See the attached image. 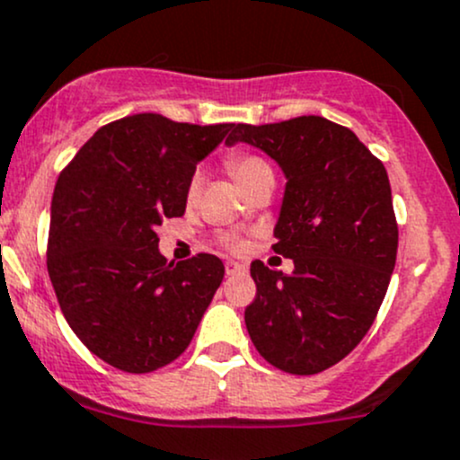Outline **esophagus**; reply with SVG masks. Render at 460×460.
<instances>
[{"label": "esophagus", "mask_w": 460, "mask_h": 460, "mask_svg": "<svg viewBox=\"0 0 460 460\" xmlns=\"http://www.w3.org/2000/svg\"><path fill=\"white\" fill-rule=\"evenodd\" d=\"M225 271H226V276H240V273H244V264L229 260V262L225 264Z\"/></svg>", "instance_id": "esophagus-1"}]
</instances>
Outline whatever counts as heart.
Wrapping results in <instances>:
<instances>
[{
	"mask_svg": "<svg viewBox=\"0 0 460 460\" xmlns=\"http://www.w3.org/2000/svg\"><path fill=\"white\" fill-rule=\"evenodd\" d=\"M226 166H229L231 175L235 178V182L240 184V187H249L252 182H256L258 178H264V175H273L271 173V166L267 164V162L262 160V157L258 155H252V153H240V155H231L229 160H226ZM200 184H202V171H193L191 178H189L187 182V200H196L198 198V191H200ZM222 243L226 244L229 249H234V252H238L240 247H243V243H240L235 235H226Z\"/></svg>",
	"mask_w": 460,
	"mask_h": 460,
	"instance_id": "heart-1",
	"label": "heart"
}]
</instances>
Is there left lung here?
<instances>
[{"instance_id": "8db88e82", "label": "left lung", "mask_w": 460, "mask_h": 460, "mask_svg": "<svg viewBox=\"0 0 460 460\" xmlns=\"http://www.w3.org/2000/svg\"><path fill=\"white\" fill-rule=\"evenodd\" d=\"M238 142L285 173L273 252L294 260L291 273L253 260L244 324L273 367L324 372L363 341L387 294L398 249L387 171L356 133L318 115L238 124L225 144Z\"/></svg>"}]
</instances>
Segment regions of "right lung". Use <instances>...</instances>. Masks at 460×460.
Returning <instances> with one entry per match:
<instances>
[{
	"mask_svg": "<svg viewBox=\"0 0 460 460\" xmlns=\"http://www.w3.org/2000/svg\"><path fill=\"white\" fill-rule=\"evenodd\" d=\"M235 124L137 113L102 127L55 184L49 276L64 318L104 363L148 374L178 358L225 278L211 253L166 262L157 226L187 208V182Z\"/></svg>",
	"mask_w": 460,
	"mask_h": 460,
	"instance_id": "obj_1",
	"label": "right lung"
}]
</instances>
